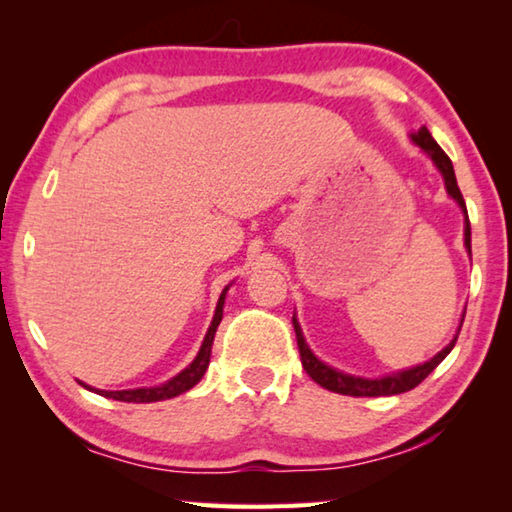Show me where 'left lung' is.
<instances>
[{
	"instance_id": "1",
	"label": "left lung",
	"mask_w": 512,
	"mask_h": 512,
	"mask_svg": "<svg viewBox=\"0 0 512 512\" xmlns=\"http://www.w3.org/2000/svg\"><path fill=\"white\" fill-rule=\"evenodd\" d=\"M411 140L420 146V149L429 155L431 162L436 164V169L443 173L445 178V189L447 194L454 198L461 207L463 214H465V248H467V255L472 257V230H470V219H467V207L463 201V194L461 189L456 185V176H454V167H452V160L447 158V153L440 149L433 140L431 133L427 131V126H422L418 133H411ZM465 318V314H463ZM463 325V323H461ZM293 329H296V339H298V350H300V361H302V368L307 370V375L320 384L327 391L332 393H341V395H352V397H381V395H400L411 391L429 377V372H433V368L438 366L440 361H443L452 348L456 345L458 336H454L452 343L447 345L445 350H440L436 357L420 363V366L409 368V370H400V372H393V375H386V377H379V379H363V377H354V375H345V372L336 370L332 366H327V363L320 361L314 352L309 350V345L305 341V336H302V329L298 325L296 316H293ZM458 332H461V327H458Z\"/></svg>"
}]
</instances>
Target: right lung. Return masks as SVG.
<instances>
[{
	"label": "right lung",
	"mask_w": 512,
	"mask_h": 512,
	"mask_svg": "<svg viewBox=\"0 0 512 512\" xmlns=\"http://www.w3.org/2000/svg\"><path fill=\"white\" fill-rule=\"evenodd\" d=\"M230 287H225L219 302H216V311H214V318H212V325L207 329L205 339L201 350H198L196 359L189 363V366L178 372L176 377H171L169 381H164L160 386H151V388H131V391H99V388H92L88 384H81L88 388V391L99 393L103 397H112V400L117 402H135V404H146V402H160V400H171V397H176L180 393L189 391V388H194L198 381L203 379L207 366H210V357H212V343H214V334H216V327H219L221 318H223V305H225V293H228Z\"/></svg>",
	"instance_id": "obj_1"
}]
</instances>
